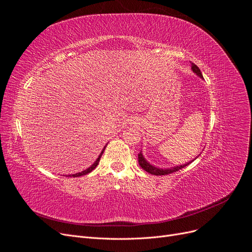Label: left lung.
<instances>
[{
  "label": "left lung",
  "mask_w": 252,
  "mask_h": 252,
  "mask_svg": "<svg viewBox=\"0 0 252 252\" xmlns=\"http://www.w3.org/2000/svg\"><path fill=\"white\" fill-rule=\"evenodd\" d=\"M191 68H192L193 72H195L197 75H199V77L203 78L202 72H201L199 67H197L195 64L192 63V64H191ZM191 162H192V161H191ZM191 162H189V163L184 164V165H181V166L172 167V168H170V169H161V168H157V167L150 165V164L146 161V159L144 158V157H143V155H142V152H140V154H139V164H140V166L142 167V168H143L145 171L150 173V174H154V175H167V174H169V173H172V172H175V171H179L180 169L184 168V167H186L187 165H189Z\"/></svg>",
  "instance_id": "8db88e82"
}]
</instances>
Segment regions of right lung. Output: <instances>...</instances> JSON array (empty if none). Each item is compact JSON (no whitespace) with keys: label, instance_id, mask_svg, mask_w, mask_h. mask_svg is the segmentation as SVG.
I'll use <instances>...</instances> for the list:
<instances>
[{"label":"right lung","instance_id":"obj_1","mask_svg":"<svg viewBox=\"0 0 252 252\" xmlns=\"http://www.w3.org/2000/svg\"><path fill=\"white\" fill-rule=\"evenodd\" d=\"M105 148H106V146L104 147V149H103V151L101 152V155L98 156V158H96V161L94 163V165H91L89 168H87L86 170H84V171H82V172H79V173H75V174H70V175H66V177H73V178H77V177H81V175H85V174H87V173H89V172H91L93 171L95 167L97 166V164H98V162H100V158H101V157H102V155H103V152H104V150H105Z\"/></svg>","mask_w":252,"mask_h":252}]
</instances>
